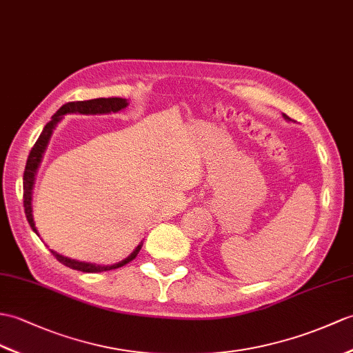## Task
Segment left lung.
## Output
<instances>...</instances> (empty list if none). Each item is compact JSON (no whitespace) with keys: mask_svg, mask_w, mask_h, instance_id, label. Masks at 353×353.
I'll return each mask as SVG.
<instances>
[{"mask_svg":"<svg viewBox=\"0 0 353 353\" xmlns=\"http://www.w3.org/2000/svg\"><path fill=\"white\" fill-rule=\"evenodd\" d=\"M284 119H285V120H290L288 116H285V114H284Z\"/></svg>","mask_w":353,"mask_h":353,"instance_id":"obj_1","label":"left lung"}]
</instances>
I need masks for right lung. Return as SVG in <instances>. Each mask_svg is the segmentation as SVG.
Masks as SVG:
<instances>
[{
    "instance_id": "obj_1",
    "label": "right lung",
    "mask_w": 353,
    "mask_h": 353,
    "mask_svg": "<svg viewBox=\"0 0 353 353\" xmlns=\"http://www.w3.org/2000/svg\"><path fill=\"white\" fill-rule=\"evenodd\" d=\"M128 106V101L126 99H121V97H108V99H105V97H99V99H90V101H78V102H69L63 105L61 108L57 111L51 121L46 123V126L43 128L42 134L37 138L36 144L32 145V149L28 154V159H27V165H26V171H23V208H26V216L30 227L32 228V232H34L37 236V228L34 224V219H32V208H31V192H32V185H34V177L37 173V168L40 165V162H42V157L46 150V145L49 138L52 135V130L55 129L57 123L61 120V117L64 114H72V112H78V114H110V112H117L125 110ZM143 243H139L138 247L134 250L132 254H129V256L119 261V263H114L110 266H102V265H94V263H85V261H78V260H73L69 257H64L61 254L55 252L51 250V252L54 254V257L63 263L64 266H68L70 269H77L81 270V272H103V270H112V269H117L128 265L129 261H132L137 254L141 250Z\"/></svg>"
}]
</instances>
